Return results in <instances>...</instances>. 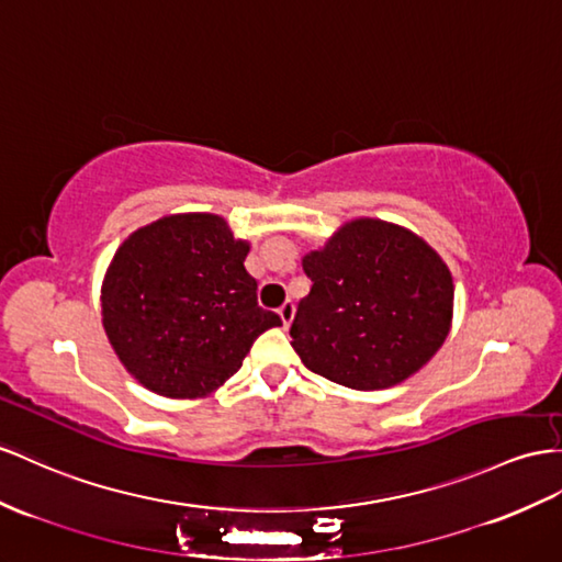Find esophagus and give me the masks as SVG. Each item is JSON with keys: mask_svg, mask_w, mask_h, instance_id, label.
I'll list each match as a JSON object with an SVG mask.
<instances>
[{"mask_svg": "<svg viewBox=\"0 0 562 562\" xmlns=\"http://www.w3.org/2000/svg\"><path fill=\"white\" fill-rule=\"evenodd\" d=\"M278 313H280V318H282V325L290 327L292 321H294V304H292V301H284Z\"/></svg>", "mask_w": 562, "mask_h": 562, "instance_id": "34e87169", "label": "esophagus"}]
</instances>
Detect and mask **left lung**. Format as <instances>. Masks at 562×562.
<instances>
[{
    "instance_id": "obj_1",
    "label": "left lung",
    "mask_w": 562,
    "mask_h": 562,
    "mask_svg": "<svg viewBox=\"0 0 562 562\" xmlns=\"http://www.w3.org/2000/svg\"><path fill=\"white\" fill-rule=\"evenodd\" d=\"M301 263L313 286L290 335L315 375L358 392L390 390L449 337L451 270L406 227L356 218Z\"/></svg>"
}]
</instances>
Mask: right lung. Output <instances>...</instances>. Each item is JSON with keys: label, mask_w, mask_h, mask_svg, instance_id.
I'll list each match as a JSON object with an SVG mask.
<instances>
[{"label": "right lung", "mask_w": 562, "mask_h": 562, "mask_svg": "<svg viewBox=\"0 0 562 562\" xmlns=\"http://www.w3.org/2000/svg\"><path fill=\"white\" fill-rule=\"evenodd\" d=\"M249 241L213 213H176L127 237L104 276L102 323L147 390L201 398L241 368L258 335L280 327L244 268Z\"/></svg>", "instance_id": "right-lung-1"}]
</instances>
